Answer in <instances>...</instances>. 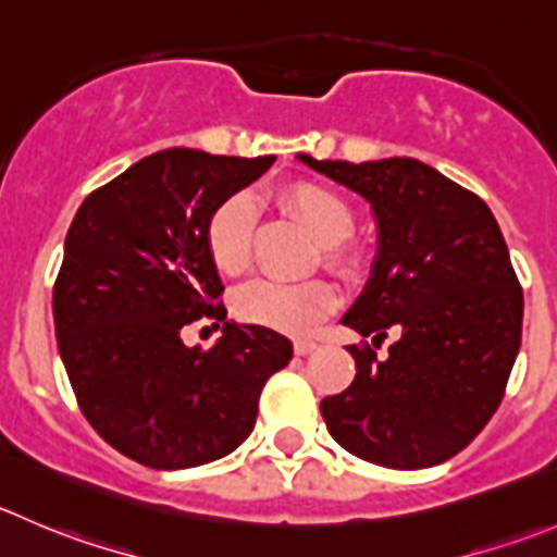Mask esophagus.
<instances>
[{"label":"esophagus","mask_w":557,"mask_h":557,"mask_svg":"<svg viewBox=\"0 0 557 557\" xmlns=\"http://www.w3.org/2000/svg\"><path fill=\"white\" fill-rule=\"evenodd\" d=\"M294 350H296V356H307V354H312V350H318V343L315 339H296Z\"/></svg>","instance_id":"1"}]
</instances>
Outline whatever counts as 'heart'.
Masks as SVG:
<instances>
[{"instance_id": "obj_1", "label": "heart", "mask_w": 557, "mask_h": 557, "mask_svg": "<svg viewBox=\"0 0 557 557\" xmlns=\"http://www.w3.org/2000/svg\"><path fill=\"white\" fill-rule=\"evenodd\" d=\"M285 207L305 225L318 245L329 247L332 267H343L339 245L354 234V214L339 196L318 185H294L283 196ZM256 207L245 193L220 203L207 223V252L214 269L225 277L245 274L252 256ZM337 305V294L323 280L310 283H277L256 280L236 294L234 310L242 321L285 334H307Z\"/></svg>"}]
</instances>
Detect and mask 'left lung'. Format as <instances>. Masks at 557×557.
<instances>
[{
	"instance_id": "obj_1",
	"label": "left lung",
	"mask_w": 557,
	"mask_h": 557,
	"mask_svg": "<svg viewBox=\"0 0 557 557\" xmlns=\"http://www.w3.org/2000/svg\"><path fill=\"white\" fill-rule=\"evenodd\" d=\"M307 169L364 198L375 261L345 326L388 354L348 345L356 377L321 399L329 435L350 455L397 471L433 468L493 419L522 339V288L493 212L413 158L312 160Z\"/></svg>"
}]
</instances>
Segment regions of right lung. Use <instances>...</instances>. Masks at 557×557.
I'll list each match as a JSON object with an SVG mask.
<instances>
[{"label":"right lung","mask_w":557,"mask_h":557,"mask_svg":"<svg viewBox=\"0 0 557 557\" xmlns=\"http://www.w3.org/2000/svg\"><path fill=\"white\" fill-rule=\"evenodd\" d=\"M274 158L163 149L91 193L75 212L53 285V326L81 410L102 441L158 471L207 466L256 428L258 397L294 345L225 321L207 223ZM224 323L209 351L181 329Z\"/></svg>","instance_id":"1"}]
</instances>
